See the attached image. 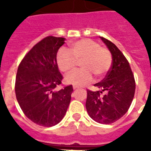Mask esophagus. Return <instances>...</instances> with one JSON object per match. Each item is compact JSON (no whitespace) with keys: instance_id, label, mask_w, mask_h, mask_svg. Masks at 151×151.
Returning a JSON list of instances; mask_svg holds the SVG:
<instances>
[{"instance_id":"obj_1","label":"esophagus","mask_w":151,"mask_h":151,"mask_svg":"<svg viewBox=\"0 0 151 151\" xmlns=\"http://www.w3.org/2000/svg\"><path fill=\"white\" fill-rule=\"evenodd\" d=\"M78 88V86H76V85H73V89L74 90H76V89Z\"/></svg>"}]
</instances>
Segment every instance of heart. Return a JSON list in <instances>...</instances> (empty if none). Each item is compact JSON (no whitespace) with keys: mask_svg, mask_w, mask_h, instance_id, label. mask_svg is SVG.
Listing matches in <instances>:
<instances>
[{"mask_svg":"<svg viewBox=\"0 0 151 151\" xmlns=\"http://www.w3.org/2000/svg\"><path fill=\"white\" fill-rule=\"evenodd\" d=\"M57 62L61 71L69 73L76 69L81 62L82 69L68 75L67 83L83 86L91 81L92 75L96 78L103 76L110 68L112 57L110 51L91 39H82L73 44L70 51L60 49Z\"/></svg>","mask_w":151,"mask_h":151,"instance_id":"obj_1","label":"heart"}]
</instances>
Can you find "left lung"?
Segmentation results:
<instances>
[{
	"label": "left lung",
	"mask_w": 151,
	"mask_h": 151,
	"mask_svg": "<svg viewBox=\"0 0 151 151\" xmlns=\"http://www.w3.org/2000/svg\"><path fill=\"white\" fill-rule=\"evenodd\" d=\"M101 38L111 53L112 66L105 78L94 85L99 91L87 90L85 106L92 119L107 125L128 111L134 95L135 81L129 61L120 50L109 40Z\"/></svg>",
	"instance_id": "left-lung-1"
}]
</instances>
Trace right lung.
Returning <instances> with one entry per match:
<instances>
[{"instance_id":"obj_1","label":"right lung","mask_w":151,"mask_h":151,"mask_svg":"<svg viewBox=\"0 0 151 151\" xmlns=\"http://www.w3.org/2000/svg\"><path fill=\"white\" fill-rule=\"evenodd\" d=\"M64 38L47 36L31 49L19 65L15 82L17 100L24 114L35 123L51 127L64 117L71 101L73 85L62 83L57 54Z\"/></svg>"}]
</instances>
